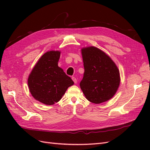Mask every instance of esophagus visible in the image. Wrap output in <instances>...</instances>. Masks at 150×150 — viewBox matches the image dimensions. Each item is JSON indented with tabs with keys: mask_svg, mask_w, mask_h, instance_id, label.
<instances>
[{
	"mask_svg": "<svg viewBox=\"0 0 150 150\" xmlns=\"http://www.w3.org/2000/svg\"><path fill=\"white\" fill-rule=\"evenodd\" d=\"M72 81H74V83L75 84L77 83V79L75 78V77H72Z\"/></svg>",
	"mask_w": 150,
	"mask_h": 150,
	"instance_id": "obj_1",
	"label": "esophagus"
}]
</instances>
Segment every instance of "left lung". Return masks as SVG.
I'll return each mask as SVG.
<instances>
[{
  "mask_svg": "<svg viewBox=\"0 0 150 150\" xmlns=\"http://www.w3.org/2000/svg\"><path fill=\"white\" fill-rule=\"evenodd\" d=\"M84 72L80 87L90 102L100 104L115 94L120 82V71L111 59L95 47L81 50Z\"/></svg>",
  "mask_w": 150,
  "mask_h": 150,
  "instance_id": "1",
  "label": "left lung"
}]
</instances>
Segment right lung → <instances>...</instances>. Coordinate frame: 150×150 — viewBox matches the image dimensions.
<instances>
[{
	"label": "right lung",
	"mask_w": 150,
	"mask_h": 150,
	"mask_svg": "<svg viewBox=\"0 0 150 150\" xmlns=\"http://www.w3.org/2000/svg\"><path fill=\"white\" fill-rule=\"evenodd\" d=\"M60 52L49 51L40 58L28 78L30 92L36 100L47 105L60 101L74 82L58 66Z\"/></svg>",
	"instance_id": "right-lung-1"
}]
</instances>
